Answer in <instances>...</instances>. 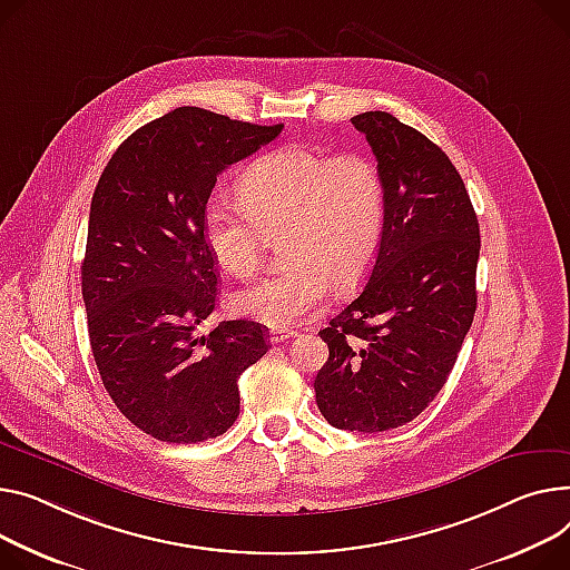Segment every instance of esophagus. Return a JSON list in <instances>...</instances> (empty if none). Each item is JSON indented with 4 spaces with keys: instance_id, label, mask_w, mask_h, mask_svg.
<instances>
[{
    "instance_id": "34e87169",
    "label": "esophagus",
    "mask_w": 570,
    "mask_h": 570,
    "mask_svg": "<svg viewBox=\"0 0 570 570\" xmlns=\"http://www.w3.org/2000/svg\"><path fill=\"white\" fill-rule=\"evenodd\" d=\"M297 332L293 330H271V344H282V341L293 338Z\"/></svg>"
}]
</instances>
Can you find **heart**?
<instances>
[{"mask_svg":"<svg viewBox=\"0 0 570 570\" xmlns=\"http://www.w3.org/2000/svg\"><path fill=\"white\" fill-rule=\"evenodd\" d=\"M236 195L243 210L206 208L204 243L226 275L249 279L271 240L285 236L286 268L234 297L240 316L268 327L286 330L314 316L332 284L355 288L381 249L387 185L381 165L362 150L327 156L275 148L247 167Z\"/></svg>","mask_w":570,"mask_h":570,"instance_id":"obj_1","label":"heart"}]
</instances>
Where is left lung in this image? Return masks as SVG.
I'll list each match as a JSON object with an SVG mask.
<instances>
[{
    "instance_id": "8db88e82",
    "label": "left lung",
    "mask_w": 570,
    "mask_h": 570,
    "mask_svg": "<svg viewBox=\"0 0 570 570\" xmlns=\"http://www.w3.org/2000/svg\"><path fill=\"white\" fill-rule=\"evenodd\" d=\"M387 185V217L368 282L321 338L330 357L316 403L334 426L399 429L444 387L476 312L479 219L444 150L387 111L351 119Z\"/></svg>"
}]
</instances>
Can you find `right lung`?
Returning a JSON list of instances; mask_svg holds the SVG:
<instances>
[{"label": "right lung", "mask_w": 570, "mask_h": 570, "mask_svg": "<svg viewBox=\"0 0 570 570\" xmlns=\"http://www.w3.org/2000/svg\"><path fill=\"white\" fill-rule=\"evenodd\" d=\"M202 107L135 130L107 163L89 213L82 297L91 353L114 405L146 435L195 444L232 429L238 377L268 353L254 321L215 312L204 213L217 176L282 132Z\"/></svg>", "instance_id": "right-lung-1"}]
</instances>
